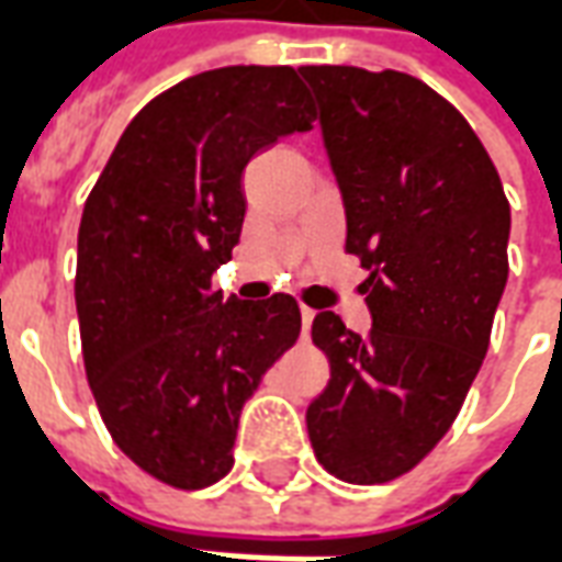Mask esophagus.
<instances>
[{"instance_id":"34e87169","label":"esophagus","mask_w":562,"mask_h":562,"mask_svg":"<svg viewBox=\"0 0 562 562\" xmlns=\"http://www.w3.org/2000/svg\"><path fill=\"white\" fill-rule=\"evenodd\" d=\"M313 318H316V310L304 306V310H301V328H304V337L310 334V325H313Z\"/></svg>"}]
</instances>
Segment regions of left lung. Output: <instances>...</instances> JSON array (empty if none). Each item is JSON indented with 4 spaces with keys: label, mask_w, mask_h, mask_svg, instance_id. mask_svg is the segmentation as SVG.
<instances>
[{
    "label": "left lung",
    "mask_w": 562,
    "mask_h": 562,
    "mask_svg": "<svg viewBox=\"0 0 562 562\" xmlns=\"http://www.w3.org/2000/svg\"><path fill=\"white\" fill-rule=\"evenodd\" d=\"M361 258L373 328L313 318L328 389L306 409L316 460L342 482L385 484L448 434L491 342L508 280V198L479 135L403 71L304 66Z\"/></svg>",
    "instance_id": "left-lung-1"
}]
</instances>
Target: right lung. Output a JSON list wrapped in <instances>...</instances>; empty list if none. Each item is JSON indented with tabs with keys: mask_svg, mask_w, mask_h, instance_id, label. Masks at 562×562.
<instances>
[{
	"mask_svg": "<svg viewBox=\"0 0 562 562\" xmlns=\"http://www.w3.org/2000/svg\"><path fill=\"white\" fill-rule=\"evenodd\" d=\"M313 120L294 68L201 71L140 108L83 204L87 379L111 439L161 484L228 475L244 403L301 334L292 294L222 301L210 277L240 240L249 159Z\"/></svg>",
	"mask_w": 562,
	"mask_h": 562,
	"instance_id": "right-lung-1",
	"label": "right lung"
}]
</instances>
